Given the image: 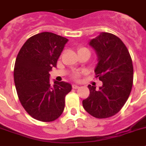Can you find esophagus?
<instances>
[{
    "label": "esophagus",
    "mask_w": 146,
    "mask_h": 146,
    "mask_svg": "<svg viewBox=\"0 0 146 146\" xmlns=\"http://www.w3.org/2000/svg\"><path fill=\"white\" fill-rule=\"evenodd\" d=\"M79 86L76 85V84H72V88H74V89H76V88H79Z\"/></svg>",
    "instance_id": "esophagus-1"
}]
</instances>
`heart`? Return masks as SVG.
I'll use <instances>...</instances> for the list:
<instances>
[{
    "label": "heart",
    "mask_w": 146,
    "mask_h": 146,
    "mask_svg": "<svg viewBox=\"0 0 146 146\" xmlns=\"http://www.w3.org/2000/svg\"><path fill=\"white\" fill-rule=\"evenodd\" d=\"M83 50H88L86 48H83V47H82V48H80L79 49H78V52H80V51H83ZM80 76V74L79 72H74L73 74H72V78H74V80H77L78 78H79Z\"/></svg>",
    "instance_id": "b5f03b06"
}]
</instances>
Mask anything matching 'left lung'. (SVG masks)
<instances>
[{
  "instance_id": "left-lung-1",
  "label": "left lung",
  "mask_w": 146,
  "mask_h": 146,
  "mask_svg": "<svg viewBox=\"0 0 146 146\" xmlns=\"http://www.w3.org/2000/svg\"><path fill=\"white\" fill-rule=\"evenodd\" d=\"M88 43L98 56L94 72L103 86L99 89L88 86L90 94L83 100V106L94 117H110L119 111L129 97L133 84L132 60L125 45L113 34L101 32Z\"/></svg>"
}]
</instances>
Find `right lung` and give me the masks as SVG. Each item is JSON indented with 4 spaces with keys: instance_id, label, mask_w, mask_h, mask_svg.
Here are the masks:
<instances>
[{
    "instance_id": "1",
    "label": "right lung",
    "mask_w": 146,
    "mask_h": 146,
    "mask_svg": "<svg viewBox=\"0 0 146 146\" xmlns=\"http://www.w3.org/2000/svg\"><path fill=\"white\" fill-rule=\"evenodd\" d=\"M68 40L52 32L29 37L21 47L14 68V80L21 105L31 117L42 122L54 121L62 114L70 83L54 81L49 72Z\"/></svg>"
}]
</instances>
